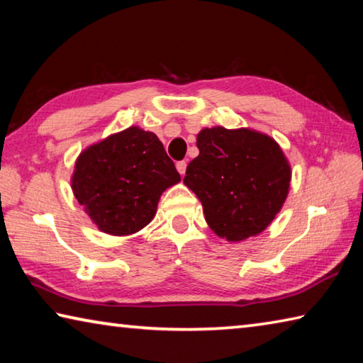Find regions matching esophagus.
<instances>
[{
  "label": "esophagus",
  "instance_id": "1",
  "mask_svg": "<svg viewBox=\"0 0 363 363\" xmlns=\"http://www.w3.org/2000/svg\"><path fill=\"white\" fill-rule=\"evenodd\" d=\"M186 168H187V163L184 162V160H181V162H177V163H176V169L179 171V174H181V176L186 174Z\"/></svg>",
  "mask_w": 363,
  "mask_h": 363
}]
</instances>
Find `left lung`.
<instances>
[{"label":"left lung","instance_id":"left-lung-1","mask_svg":"<svg viewBox=\"0 0 363 363\" xmlns=\"http://www.w3.org/2000/svg\"><path fill=\"white\" fill-rule=\"evenodd\" d=\"M199 157L184 184L199 196L211 230L227 242L257 235L284 206L290 163L267 134L248 128H205L196 134Z\"/></svg>","mask_w":363,"mask_h":363}]
</instances>
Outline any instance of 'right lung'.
<instances>
[{"mask_svg": "<svg viewBox=\"0 0 363 363\" xmlns=\"http://www.w3.org/2000/svg\"><path fill=\"white\" fill-rule=\"evenodd\" d=\"M179 181L155 134L131 126L79 153L72 190L99 230L121 237L144 229L160 196Z\"/></svg>", "mask_w": 363, "mask_h": 363, "instance_id": "obj_1", "label": "right lung"}]
</instances>
